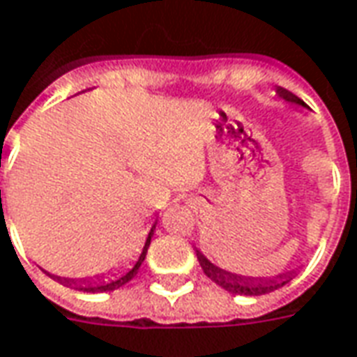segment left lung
I'll return each mask as SVG.
<instances>
[{
	"mask_svg": "<svg viewBox=\"0 0 357 357\" xmlns=\"http://www.w3.org/2000/svg\"><path fill=\"white\" fill-rule=\"evenodd\" d=\"M278 94L282 96L284 100L294 102V104H303V102L291 94L290 91H284V89H278ZM197 259L201 263V268L203 273L216 282L224 290L231 291V294H239V296H263V294H268V291L278 290L282 288L284 284L290 282V274H278L274 278H249V276H238V274L228 273V271H222L216 265H213L203 253L197 251Z\"/></svg>",
	"mask_w": 357,
	"mask_h": 357,
	"instance_id": "obj_1",
	"label": "left lung"
}]
</instances>
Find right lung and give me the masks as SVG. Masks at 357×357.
<instances>
[{"instance_id":"1","label":"right lung","mask_w":357,"mask_h":357,"mask_svg":"<svg viewBox=\"0 0 357 357\" xmlns=\"http://www.w3.org/2000/svg\"><path fill=\"white\" fill-rule=\"evenodd\" d=\"M156 224V222H154ZM154 234V226L151 228V234H149V238H146V243H144L143 253L139 257V261H137L135 265L131 271H127L123 276H118V278H109V280H104V278H96V280H71V278H59V276H54L56 280H59L61 284H66V286H73L75 290H81V291H91V294H96V291H112V290H118L121 288L123 284H127L131 278H135L137 273H139V266L143 265L144 257H146V249L151 245V238H153Z\"/></svg>"}]
</instances>
